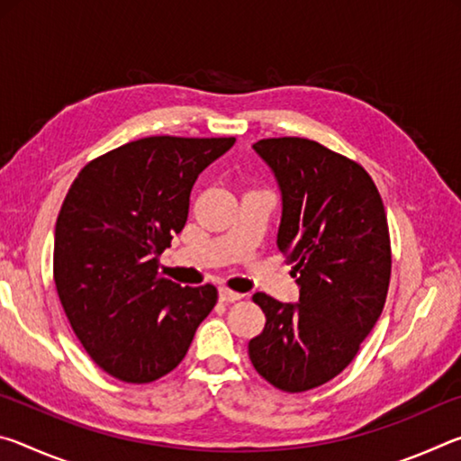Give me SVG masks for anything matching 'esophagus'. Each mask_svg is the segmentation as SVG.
Wrapping results in <instances>:
<instances>
[{"mask_svg": "<svg viewBox=\"0 0 461 461\" xmlns=\"http://www.w3.org/2000/svg\"><path fill=\"white\" fill-rule=\"evenodd\" d=\"M220 299L223 303H236V301L241 299V294L236 293V291H231V288H228V286H220Z\"/></svg>", "mask_w": 461, "mask_h": 461, "instance_id": "esophagus-1", "label": "esophagus"}]
</instances>
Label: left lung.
Returning <instances> with one entry per match:
<instances>
[{
  "label": "left lung",
  "instance_id": "obj_1",
  "mask_svg": "<svg viewBox=\"0 0 461 461\" xmlns=\"http://www.w3.org/2000/svg\"><path fill=\"white\" fill-rule=\"evenodd\" d=\"M254 150L283 194L276 246L293 264L299 303L256 293L267 325L248 354L272 386L305 393L354 360L384 309L393 264L386 213L370 175L313 140L267 138Z\"/></svg>",
  "mask_w": 461,
  "mask_h": 461
}]
</instances>
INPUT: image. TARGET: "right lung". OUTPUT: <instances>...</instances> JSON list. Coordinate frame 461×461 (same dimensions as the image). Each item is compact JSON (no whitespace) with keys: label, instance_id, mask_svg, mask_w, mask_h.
Wrapping results in <instances>:
<instances>
[{"label":"right lung","instance_id":"right-lung-1","mask_svg":"<svg viewBox=\"0 0 461 461\" xmlns=\"http://www.w3.org/2000/svg\"><path fill=\"white\" fill-rule=\"evenodd\" d=\"M236 138L150 136L85 167L54 230V285L68 323L109 376L146 384L175 370L217 288L160 278L197 176Z\"/></svg>","mask_w":461,"mask_h":461}]
</instances>
